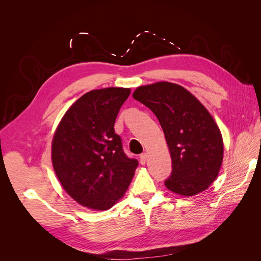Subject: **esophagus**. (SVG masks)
Returning a JSON list of instances; mask_svg holds the SVG:
<instances>
[{
  "mask_svg": "<svg viewBox=\"0 0 261 261\" xmlns=\"http://www.w3.org/2000/svg\"><path fill=\"white\" fill-rule=\"evenodd\" d=\"M139 160H140L141 164H145L147 161V153H141L139 156Z\"/></svg>",
  "mask_w": 261,
  "mask_h": 261,
  "instance_id": "1",
  "label": "esophagus"
}]
</instances>
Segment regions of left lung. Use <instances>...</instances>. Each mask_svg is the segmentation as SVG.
Listing matches in <instances>:
<instances>
[{
	"label": "left lung",
	"mask_w": 261,
	"mask_h": 261,
	"mask_svg": "<svg viewBox=\"0 0 261 261\" xmlns=\"http://www.w3.org/2000/svg\"><path fill=\"white\" fill-rule=\"evenodd\" d=\"M133 97L151 110L163 129L172 158L167 188L186 197L207 189L223 160L222 135L208 110L183 87L168 82L138 87Z\"/></svg>",
	"instance_id": "obj_1"
}]
</instances>
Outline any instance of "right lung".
I'll return each instance as SVG.
<instances>
[{
    "instance_id": "1",
    "label": "right lung",
    "mask_w": 261,
    "mask_h": 261,
    "mask_svg": "<svg viewBox=\"0 0 261 261\" xmlns=\"http://www.w3.org/2000/svg\"><path fill=\"white\" fill-rule=\"evenodd\" d=\"M130 89L85 93L61 120L52 140V163L60 183L80 204L108 210L122 198L138 165L124 153L116 116Z\"/></svg>"
}]
</instances>
